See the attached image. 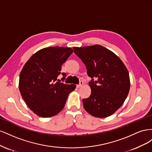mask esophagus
Listing matches in <instances>:
<instances>
[{
    "label": "esophagus",
    "mask_w": 152,
    "mask_h": 152,
    "mask_svg": "<svg viewBox=\"0 0 152 152\" xmlns=\"http://www.w3.org/2000/svg\"><path fill=\"white\" fill-rule=\"evenodd\" d=\"M83 85H84V82L82 80H80V82H79V84L77 85V88H80V87H81Z\"/></svg>",
    "instance_id": "34e87169"
}]
</instances>
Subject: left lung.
Returning a JSON list of instances; mask_svg holds the SVG:
<instances>
[{
	"label": "left lung",
	"mask_w": 152,
	"mask_h": 152,
	"mask_svg": "<svg viewBox=\"0 0 152 152\" xmlns=\"http://www.w3.org/2000/svg\"><path fill=\"white\" fill-rule=\"evenodd\" d=\"M73 49L91 78V94L82 100L84 109L96 117L112 115L122 105L130 89L127 68L117 55L100 45Z\"/></svg>",
	"instance_id": "1"
}]
</instances>
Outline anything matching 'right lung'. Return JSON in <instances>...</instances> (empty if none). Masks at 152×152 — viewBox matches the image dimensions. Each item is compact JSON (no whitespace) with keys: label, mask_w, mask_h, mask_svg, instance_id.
<instances>
[{"label":"right lung","mask_w":152,"mask_h":152,"mask_svg":"<svg viewBox=\"0 0 152 152\" xmlns=\"http://www.w3.org/2000/svg\"><path fill=\"white\" fill-rule=\"evenodd\" d=\"M73 53L70 48L49 47L39 50L28 59L20 75L19 89L27 106L41 117L57 115L65 107L74 84L57 79L61 65ZM65 79L66 73H62Z\"/></svg>","instance_id":"obj_1"}]
</instances>
